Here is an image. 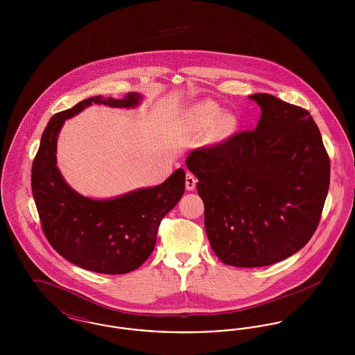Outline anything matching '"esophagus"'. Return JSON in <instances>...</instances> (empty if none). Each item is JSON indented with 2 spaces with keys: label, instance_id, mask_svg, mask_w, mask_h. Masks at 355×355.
Returning <instances> with one entry per match:
<instances>
[{
  "label": "esophagus",
  "instance_id": "obj_1",
  "mask_svg": "<svg viewBox=\"0 0 355 355\" xmlns=\"http://www.w3.org/2000/svg\"><path fill=\"white\" fill-rule=\"evenodd\" d=\"M185 185L186 190H189V191H191V190L196 189L197 178H196V175H194L191 171H186Z\"/></svg>",
  "mask_w": 355,
  "mask_h": 355
}]
</instances>
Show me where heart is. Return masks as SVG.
Listing matches in <instances>:
<instances>
[{
    "label": "heart",
    "mask_w": 355,
    "mask_h": 355,
    "mask_svg": "<svg viewBox=\"0 0 355 355\" xmlns=\"http://www.w3.org/2000/svg\"><path fill=\"white\" fill-rule=\"evenodd\" d=\"M203 112L207 113L209 116H216L218 110H217V107H214V106H211V105H205V106H203Z\"/></svg>",
    "instance_id": "obj_1"
}]
</instances>
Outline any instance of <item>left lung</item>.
Returning a JSON list of instances; mask_svg holds the SVG:
<instances>
[{
	"label": "left lung",
	"instance_id": "left-lung-1",
	"mask_svg": "<svg viewBox=\"0 0 355 355\" xmlns=\"http://www.w3.org/2000/svg\"><path fill=\"white\" fill-rule=\"evenodd\" d=\"M253 130L190 153L213 252L236 268L268 266L301 250L318 227L330 159L311 114L266 93Z\"/></svg>",
	"mask_w": 355,
	"mask_h": 355
}]
</instances>
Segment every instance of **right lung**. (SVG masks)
Returning <instances> with one entry per match:
<instances>
[{
  "label": "right lung",
  "mask_w": 355,
  "mask_h": 355,
  "mask_svg": "<svg viewBox=\"0 0 355 355\" xmlns=\"http://www.w3.org/2000/svg\"><path fill=\"white\" fill-rule=\"evenodd\" d=\"M137 93L123 98L90 97L60 112L46 125L32 166L34 202L51 248L69 262L102 274H125L152 254L162 218L185 191V170H175L155 187L97 201L76 193L55 166L57 135L65 119L92 103L133 107Z\"/></svg>",
  "instance_id": "obj_1"
}]
</instances>
